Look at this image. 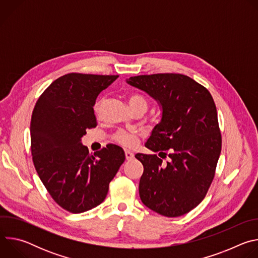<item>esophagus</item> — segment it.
Masks as SVG:
<instances>
[{"label": "esophagus", "mask_w": 258, "mask_h": 258, "mask_svg": "<svg viewBox=\"0 0 258 258\" xmlns=\"http://www.w3.org/2000/svg\"><path fill=\"white\" fill-rule=\"evenodd\" d=\"M124 154H125V158H126V160H132V159L135 157L134 153H133V152H131V151H128V150H125Z\"/></svg>", "instance_id": "34e87169"}]
</instances>
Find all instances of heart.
Here are the masks:
<instances>
[{
  "mask_svg": "<svg viewBox=\"0 0 258 258\" xmlns=\"http://www.w3.org/2000/svg\"><path fill=\"white\" fill-rule=\"evenodd\" d=\"M128 103H130V106L143 105L146 108H147V106H148V101L146 100L145 97H143L142 95H139V94H132L128 97ZM94 112L97 116L100 115V112H101V102L100 101L95 103ZM139 138H140V133L139 132L119 130L114 135L113 140L116 143H118V144H120L124 147H127V148H133V147H135L138 144Z\"/></svg>",
  "mask_w": 258,
  "mask_h": 258,
  "instance_id": "1",
  "label": "heart"
}]
</instances>
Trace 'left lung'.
<instances>
[{
  "label": "left lung",
  "mask_w": 258,
  "mask_h": 258,
  "mask_svg": "<svg viewBox=\"0 0 258 258\" xmlns=\"http://www.w3.org/2000/svg\"><path fill=\"white\" fill-rule=\"evenodd\" d=\"M127 83L161 104L162 119L145 146L171 158L163 164L156 154H136L144 166L140 198L161 215L186 214L205 198L222 151L213 98L205 87L179 73L132 77Z\"/></svg>",
  "instance_id": "left-lung-1"
}]
</instances>
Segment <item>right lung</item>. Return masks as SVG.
Masks as SVG:
<instances>
[{"instance_id":"obj_1","label":"right lung","mask_w":258,"mask_h":258,"mask_svg":"<svg viewBox=\"0 0 258 258\" xmlns=\"http://www.w3.org/2000/svg\"><path fill=\"white\" fill-rule=\"evenodd\" d=\"M118 76L72 72L54 81L36 101L30 120L32 161L45 188L63 209L81 213L101 204L125 159L114 144L89 153L81 142L97 126L93 106Z\"/></svg>"}]
</instances>
